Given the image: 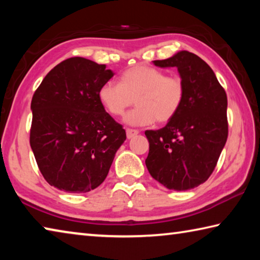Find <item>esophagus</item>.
<instances>
[{
  "mask_svg": "<svg viewBox=\"0 0 260 260\" xmlns=\"http://www.w3.org/2000/svg\"><path fill=\"white\" fill-rule=\"evenodd\" d=\"M138 134H139V131H138V129H132V128H127V129H126L127 139L134 138V136L138 135Z\"/></svg>",
  "mask_w": 260,
  "mask_h": 260,
  "instance_id": "1",
  "label": "esophagus"
}]
</instances>
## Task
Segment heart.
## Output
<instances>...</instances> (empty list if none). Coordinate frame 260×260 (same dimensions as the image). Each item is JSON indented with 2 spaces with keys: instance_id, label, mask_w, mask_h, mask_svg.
I'll use <instances>...</instances> for the list:
<instances>
[{
  "instance_id": "1",
  "label": "heart",
  "mask_w": 260,
  "mask_h": 260,
  "mask_svg": "<svg viewBox=\"0 0 260 260\" xmlns=\"http://www.w3.org/2000/svg\"><path fill=\"white\" fill-rule=\"evenodd\" d=\"M98 98L107 112L114 117L124 116L136 102L134 110L125 117L131 126H147L167 122L177 116L184 100V82L179 76H167L162 70L138 65L120 76L119 83L104 82Z\"/></svg>"
}]
</instances>
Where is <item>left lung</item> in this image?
Segmentation results:
<instances>
[{
  "label": "left lung",
  "mask_w": 260,
  "mask_h": 260,
  "mask_svg": "<svg viewBox=\"0 0 260 260\" xmlns=\"http://www.w3.org/2000/svg\"><path fill=\"white\" fill-rule=\"evenodd\" d=\"M158 68H177L184 100L173 119L158 131H146L151 177L167 189L200 186L212 174L228 136L227 95L214 72L199 56L181 50Z\"/></svg>",
  "instance_id": "left-lung-1"
}]
</instances>
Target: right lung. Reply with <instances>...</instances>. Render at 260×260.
Masks as SVG:
<instances>
[{"label": "right lung", "instance_id": "obj_1", "mask_svg": "<svg viewBox=\"0 0 260 260\" xmlns=\"http://www.w3.org/2000/svg\"><path fill=\"white\" fill-rule=\"evenodd\" d=\"M82 57L51 70L33 95L29 143L46 181L81 193L98 188L126 140L122 126L100 103L101 85L111 70Z\"/></svg>", "mask_w": 260, "mask_h": 260}]
</instances>
